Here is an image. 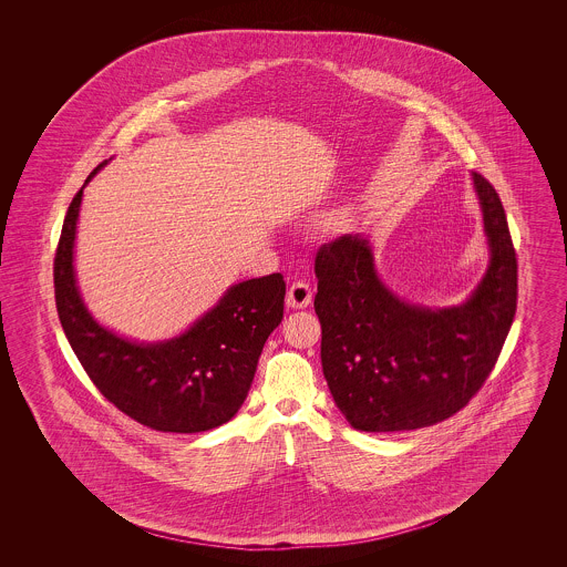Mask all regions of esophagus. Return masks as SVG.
<instances>
[{
	"label": "esophagus",
	"instance_id": "obj_1",
	"mask_svg": "<svg viewBox=\"0 0 567 567\" xmlns=\"http://www.w3.org/2000/svg\"><path fill=\"white\" fill-rule=\"evenodd\" d=\"M310 301H312V289L306 285V282H293L291 287H289V291H287V306L289 308H308L310 306Z\"/></svg>",
	"mask_w": 567,
	"mask_h": 567
}]
</instances>
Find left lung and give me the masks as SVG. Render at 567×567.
Masks as SVG:
<instances>
[{"label": "left lung", "instance_id": "obj_1", "mask_svg": "<svg viewBox=\"0 0 567 567\" xmlns=\"http://www.w3.org/2000/svg\"><path fill=\"white\" fill-rule=\"evenodd\" d=\"M474 176L491 261L463 306L430 310L393 296L365 238L340 236L315 259L321 363L333 402L359 432L442 423L481 391L516 312V252L502 199Z\"/></svg>", "mask_w": 567, "mask_h": 567}]
</instances>
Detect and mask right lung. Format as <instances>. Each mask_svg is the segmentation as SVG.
<instances>
[{
    "label": "right lung",
    "mask_w": 567,
    "mask_h": 567,
    "mask_svg": "<svg viewBox=\"0 0 567 567\" xmlns=\"http://www.w3.org/2000/svg\"><path fill=\"white\" fill-rule=\"evenodd\" d=\"M84 185L68 208L53 264L59 321L84 372L110 404L144 427L197 433L227 423L248 395L268 336L282 321V274L234 285L174 340H123L93 321L76 287L72 261Z\"/></svg>",
    "instance_id": "right-lung-1"
}]
</instances>
